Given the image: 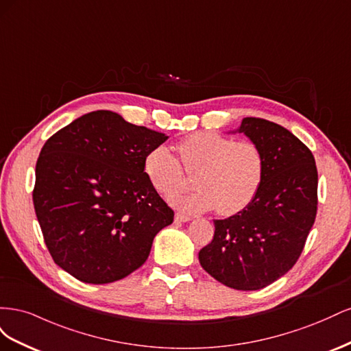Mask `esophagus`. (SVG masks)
Returning <instances> with one entry per match:
<instances>
[{
    "instance_id": "obj_1",
    "label": "esophagus",
    "mask_w": 351,
    "mask_h": 351,
    "mask_svg": "<svg viewBox=\"0 0 351 351\" xmlns=\"http://www.w3.org/2000/svg\"><path fill=\"white\" fill-rule=\"evenodd\" d=\"M190 219H192V217H190V215L176 214V221H178V222H187V221H190Z\"/></svg>"
}]
</instances>
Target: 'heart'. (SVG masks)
Here are the masks:
<instances>
[{"mask_svg":"<svg viewBox=\"0 0 351 351\" xmlns=\"http://www.w3.org/2000/svg\"><path fill=\"white\" fill-rule=\"evenodd\" d=\"M186 171L195 173L196 190L173 196L171 202L187 212L215 209L234 215L256 197L265 177V158L258 145L234 142L212 132L183 137L176 146ZM145 173L158 193L171 196L182 189L184 171L165 146H158L145 158Z\"/></svg>","mask_w":351,"mask_h":351,"instance_id":"b5f03b06","label":"heart"}]
</instances>
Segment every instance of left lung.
Here are the masks:
<instances>
[{
  "label": "left lung",
  "mask_w": 351,
  "mask_h": 351,
  "mask_svg": "<svg viewBox=\"0 0 351 351\" xmlns=\"http://www.w3.org/2000/svg\"><path fill=\"white\" fill-rule=\"evenodd\" d=\"M237 132L261 147L263 182L247 208L214 221L199 262L221 284L249 291L277 281L300 258L316 218L317 169L309 147L280 124L246 117Z\"/></svg>",
  "instance_id": "obj_1"
}]
</instances>
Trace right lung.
I'll list each match as a JSON object with an SVG mask.
<instances>
[{
	"label": "right lung",
	"mask_w": 351,
	"mask_h": 351,
	"mask_svg": "<svg viewBox=\"0 0 351 351\" xmlns=\"http://www.w3.org/2000/svg\"><path fill=\"white\" fill-rule=\"evenodd\" d=\"M168 139L112 111L84 114L45 142L34 206L60 268L88 284L141 268L154 237L174 219L145 173V158Z\"/></svg>",
	"instance_id": "obj_1"
}]
</instances>
